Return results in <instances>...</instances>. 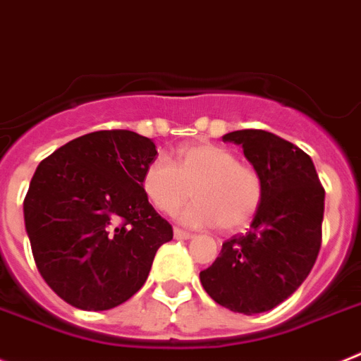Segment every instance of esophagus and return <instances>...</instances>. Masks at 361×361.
<instances>
[{"label": "esophagus", "mask_w": 361, "mask_h": 361, "mask_svg": "<svg viewBox=\"0 0 361 361\" xmlns=\"http://www.w3.org/2000/svg\"><path fill=\"white\" fill-rule=\"evenodd\" d=\"M192 236V233H187L183 228H174V238H176V240H190Z\"/></svg>", "instance_id": "34e87169"}]
</instances>
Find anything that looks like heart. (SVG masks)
<instances>
[{"mask_svg":"<svg viewBox=\"0 0 361 361\" xmlns=\"http://www.w3.org/2000/svg\"><path fill=\"white\" fill-rule=\"evenodd\" d=\"M143 190L156 211L171 214L194 196L198 202L181 211L180 219L192 227L219 225L240 231L252 221L262 205V178L238 161L233 150L214 143H192L180 150L178 165L158 156L143 172Z\"/></svg>","mask_w":361,"mask_h":361,"instance_id":"obj_1","label":"heart"}]
</instances>
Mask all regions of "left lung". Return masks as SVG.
Wrapping results in <instances>:
<instances>
[{"label":"left lung","instance_id":"left-lung-1","mask_svg":"<svg viewBox=\"0 0 361 361\" xmlns=\"http://www.w3.org/2000/svg\"><path fill=\"white\" fill-rule=\"evenodd\" d=\"M262 178V205L245 234L227 240L200 272L207 294L225 309L258 314L285 302L303 283L322 245L325 190L311 156L267 130H234Z\"/></svg>","mask_w":361,"mask_h":361}]
</instances>
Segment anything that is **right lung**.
<instances>
[{
	"instance_id": "add662e5",
	"label": "right lung",
	"mask_w": 361,
	"mask_h": 361,
	"mask_svg": "<svg viewBox=\"0 0 361 361\" xmlns=\"http://www.w3.org/2000/svg\"><path fill=\"white\" fill-rule=\"evenodd\" d=\"M158 150L133 130H98L37 165L23 202L37 271L81 311H109L142 289L172 227L143 190Z\"/></svg>"
}]
</instances>
